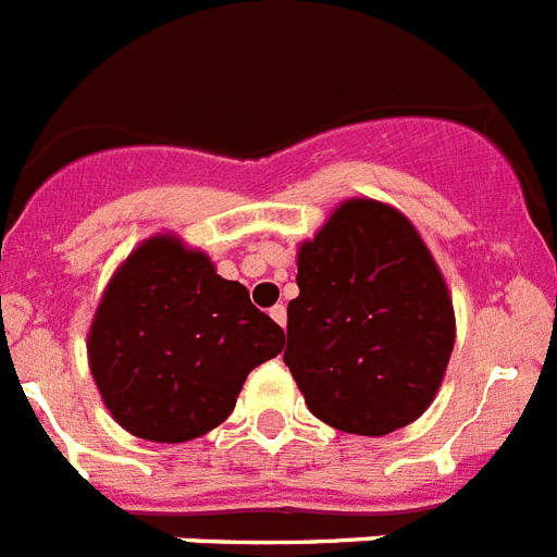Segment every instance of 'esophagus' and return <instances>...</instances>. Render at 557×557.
I'll list each match as a JSON object with an SVG mask.
<instances>
[{
  "label": "esophagus",
  "instance_id": "obj_1",
  "mask_svg": "<svg viewBox=\"0 0 557 557\" xmlns=\"http://www.w3.org/2000/svg\"><path fill=\"white\" fill-rule=\"evenodd\" d=\"M270 318H273L278 326H284L287 324V307H284V304H275L273 310H270Z\"/></svg>",
  "mask_w": 557,
  "mask_h": 557
}]
</instances>
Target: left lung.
<instances>
[{
	"instance_id": "left-lung-1",
	"label": "left lung",
	"mask_w": 557,
	"mask_h": 557,
	"mask_svg": "<svg viewBox=\"0 0 557 557\" xmlns=\"http://www.w3.org/2000/svg\"><path fill=\"white\" fill-rule=\"evenodd\" d=\"M284 363L326 425L383 436L431 406L454 351L448 284L417 227L377 199H346L298 247Z\"/></svg>"
}]
</instances>
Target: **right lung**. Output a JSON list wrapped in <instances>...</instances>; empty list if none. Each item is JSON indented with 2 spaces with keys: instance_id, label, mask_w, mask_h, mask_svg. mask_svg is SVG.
<instances>
[{
  "instance_id": "1",
  "label": "right lung",
  "mask_w": 557,
  "mask_h": 557,
  "mask_svg": "<svg viewBox=\"0 0 557 557\" xmlns=\"http://www.w3.org/2000/svg\"><path fill=\"white\" fill-rule=\"evenodd\" d=\"M284 330L174 233L140 242L115 270L87 337L103 406L132 436L188 442L231 417L247 374Z\"/></svg>"
}]
</instances>
